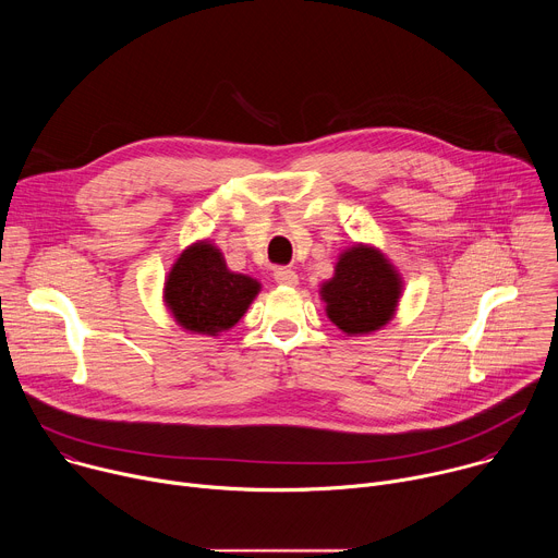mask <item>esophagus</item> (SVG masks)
<instances>
[{"mask_svg": "<svg viewBox=\"0 0 558 558\" xmlns=\"http://www.w3.org/2000/svg\"><path fill=\"white\" fill-rule=\"evenodd\" d=\"M274 278H276L278 284H284V287H295L298 284V274L289 267H276Z\"/></svg>", "mask_w": 558, "mask_h": 558, "instance_id": "esophagus-1", "label": "esophagus"}]
</instances>
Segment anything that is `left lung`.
<instances>
[{"mask_svg":"<svg viewBox=\"0 0 558 558\" xmlns=\"http://www.w3.org/2000/svg\"><path fill=\"white\" fill-rule=\"evenodd\" d=\"M404 278L390 258L371 243L342 250L333 276L320 284L329 320L347 336H373L397 313Z\"/></svg>","mask_w":558,"mask_h":558,"instance_id":"1","label":"left lung"}]
</instances>
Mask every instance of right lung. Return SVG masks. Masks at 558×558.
<instances>
[{
    "label": "right lung",
    "instance_id": "1",
    "mask_svg": "<svg viewBox=\"0 0 558 558\" xmlns=\"http://www.w3.org/2000/svg\"><path fill=\"white\" fill-rule=\"evenodd\" d=\"M263 284L231 271L209 238L187 245L163 282V302L174 323L190 336L218 338L247 313Z\"/></svg>",
    "mask_w": 558,
    "mask_h": 558
}]
</instances>
